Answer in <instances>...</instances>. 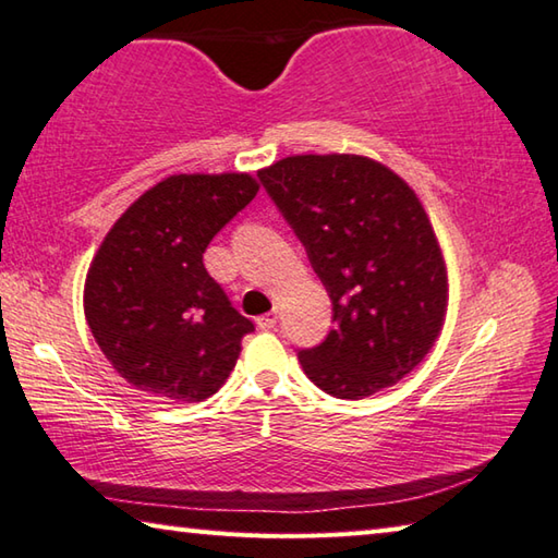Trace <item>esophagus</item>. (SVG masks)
I'll list each match as a JSON object with an SVG mask.
<instances>
[{"label": "esophagus", "mask_w": 558, "mask_h": 558, "mask_svg": "<svg viewBox=\"0 0 558 558\" xmlns=\"http://www.w3.org/2000/svg\"><path fill=\"white\" fill-rule=\"evenodd\" d=\"M276 323H278V315H276V313L260 315V317L256 319V325H258V329H272V327H276Z\"/></svg>", "instance_id": "1"}]
</instances>
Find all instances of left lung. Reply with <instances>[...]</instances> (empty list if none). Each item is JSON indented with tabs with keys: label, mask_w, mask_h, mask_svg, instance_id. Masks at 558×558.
<instances>
[{
	"label": "left lung",
	"mask_w": 558,
	"mask_h": 558,
	"mask_svg": "<svg viewBox=\"0 0 558 558\" xmlns=\"http://www.w3.org/2000/svg\"><path fill=\"white\" fill-rule=\"evenodd\" d=\"M258 177L332 300L335 329L300 349L302 372L349 401L401 381L448 307L446 260L418 196L359 155H295Z\"/></svg>",
	"instance_id": "1"
}]
</instances>
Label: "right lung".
<instances>
[{"mask_svg": "<svg viewBox=\"0 0 558 558\" xmlns=\"http://www.w3.org/2000/svg\"><path fill=\"white\" fill-rule=\"evenodd\" d=\"M258 194L251 174H174L140 196L93 258L83 307L122 379L165 401L209 399L253 323L204 268L211 239Z\"/></svg>", "mask_w": 558, "mask_h": 558, "instance_id": "add662e5", "label": "right lung"}]
</instances>
